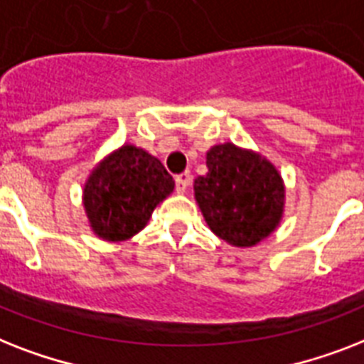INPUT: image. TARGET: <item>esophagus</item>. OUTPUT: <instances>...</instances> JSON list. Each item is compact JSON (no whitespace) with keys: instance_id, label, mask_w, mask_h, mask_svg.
Listing matches in <instances>:
<instances>
[{"instance_id":"34e87169","label":"esophagus","mask_w":364,"mask_h":364,"mask_svg":"<svg viewBox=\"0 0 364 364\" xmlns=\"http://www.w3.org/2000/svg\"><path fill=\"white\" fill-rule=\"evenodd\" d=\"M191 185V173L188 172H183L176 177V188L179 192H185Z\"/></svg>"}]
</instances>
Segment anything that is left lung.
<instances>
[{
  "label": "left lung",
  "instance_id": "1",
  "mask_svg": "<svg viewBox=\"0 0 364 364\" xmlns=\"http://www.w3.org/2000/svg\"><path fill=\"white\" fill-rule=\"evenodd\" d=\"M208 170L194 179V196L215 235L254 247L274 232L284 213V181L265 156L228 141L209 149Z\"/></svg>",
  "mask_w": 364,
  "mask_h": 364
}]
</instances>
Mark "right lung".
<instances>
[{
	"instance_id": "add662e5",
	"label": "right lung",
	"mask_w": 364,
	"mask_h": 364,
	"mask_svg": "<svg viewBox=\"0 0 364 364\" xmlns=\"http://www.w3.org/2000/svg\"><path fill=\"white\" fill-rule=\"evenodd\" d=\"M176 187L162 162L134 146L100 161L84 187L91 230L106 241H125L146 228L153 209Z\"/></svg>"
}]
</instances>
